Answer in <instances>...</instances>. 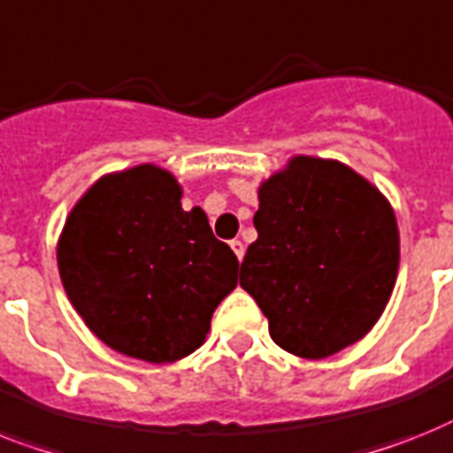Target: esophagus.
<instances>
[{"label": "esophagus", "mask_w": 453, "mask_h": 453, "mask_svg": "<svg viewBox=\"0 0 453 453\" xmlns=\"http://www.w3.org/2000/svg\"><path fill=\"white\" fill-rule=\"evenodd\" d=\"M230 246H233V251H234V256H237V260L244 258V244H242L239 239H233V242H230Z\"/></svg>", "instance_id": "34e87169"}]
</instances>
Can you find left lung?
Wrapping results in <instances>:
<instances>
[{
	"label": "left lung",
	"instance_id": "8db88e82",
	"mask_svg": "<svg viewBox=\"0 0 453 453\" xmlns=\"http://www.w3.org/2000/svg\"><path fill=\"white\" fill-rule=\"evenodd\" d=\"M253 226L239 286L279 347L319 360L372 330L400 265L398 220L377 186L340 160L293 156L260 183Z\"/></svg>",
	"mask_w": 453,
	"mask_h": 453
}]
</instances>
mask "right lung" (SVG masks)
<instances>
[{
	"instance_id": "1",
	"label": "right lung",
	"mask_w": 453,
	"mask_h": 453,
	"mask_svg": "<svg viewBox=\"0 0 453 453\" xmlns=\"http://www.w3.org/2000/svg\"><path fill=\"white\" fill-rule=\"evenodd\" d=\"M157 165L111 172L69 211L58 270L69 303L106 347L174 363L207 340L220 300L237 286V256L200 207Z\"/></svg>"
}]
</instances>
